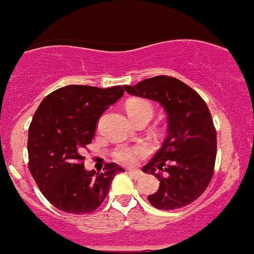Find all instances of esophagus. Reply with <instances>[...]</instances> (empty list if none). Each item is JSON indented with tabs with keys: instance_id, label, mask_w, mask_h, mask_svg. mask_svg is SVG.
Masks as SVG:
<instances>
[{
	"instance_id": "obj_1",
	"label": "esophagus",
	"mask_w": 254,
	"mask_h": 254,
	"mask_svg": "<svg viewBox=\"0 0 254 254\" xmlns=\"http://www.w3.org/2000/svg\"><path fill=\"white\" fill-rule=\"evenodd\" d=\"M127 173H129V175L132 176L135 180H137V179H140L141 176H142V173H141L140 170H127Z\"/></svg>"
}]
</instances>
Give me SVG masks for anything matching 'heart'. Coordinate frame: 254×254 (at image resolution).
Instances as JSON below:
<instances>
[{"mask_svg": "<svg viewBox=\"0 0 254 254\" xmlns=\"http://www.w3.org/2000/svg\"><path fill=\"white\" fill-rule=\"evenodd\" d=\"M127 112L129 117L134 123L141 119L148 118L151 120L153 116V107L147 101L143 100H131L127 102ZM146 153V148L143 146H135V147H129V146H122L117 148L114 152V159L122 164L130 165L134 164L138 157L143 156Z\"/></svg>", "mask_w": 254, "mask_h": 254, "instance_id": "b5f03b06", "label": "heart"}]
</instances>
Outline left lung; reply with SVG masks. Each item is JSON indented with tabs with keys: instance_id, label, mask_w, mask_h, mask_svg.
Segmentation results:
<instances>
[{
	"instance_id": "8db88e82",
	"label": "left lung",
	"mask_w": 254,
	"mask_h": 254,
	"mask_svg": "<svg viewBox=\"0 0 254 254\" xmlns=\"http://www.w3.org/2000/svg\"><path fill=\"white\" fill-rule=\"evenodd\" d=\"M124 89L129 95L161 103L167 112V138L142 168L161 181L158 191L148 194V202L163 210L192 203L214 174L217 131L207 105L189 85L167 75L125 85Z\"/></svg>"
}]
</instances>
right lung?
<instances>
[{"mask_svg": "<svg viewBox=\"0 0 254 254\" xmlns=\"http://www.w3.org/2000/svg\"><path fill=\"white\" fill-rule=\"evenodd\" d=\"M123 95L120 85H68L47 95L36 109L29 127V170L42 194L62 212L92 213L105 201L114 176L124 172L116 163H106L102 173L87 172L82 156L97 120Z\"/></svg>", "mask_w": 254, "mask_h": 254, "instance_id": "obj_1", "label": "right lung"}]
</instances>
